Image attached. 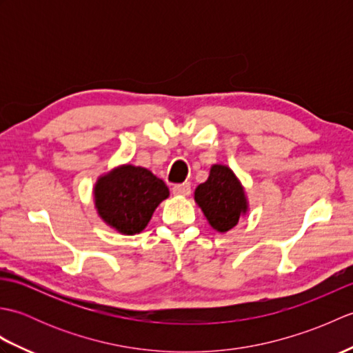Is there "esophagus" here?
<instances>
[{
	"label": "esophagus",
	"mask_w": 353,
	"mask_h": 353,
	"mask_svg": "<svg viewBox=\"0 0 353 353\" xmlns=\"http://www.w3.org/2000/svg\"><path fill=\"white\" fill-rule=\"evenodd\" d=\"M172 194H174V196H190V192H191V185L188 183V182H185V183H181V185H174L172 186Z\"/></svg>",
	"instance_id": "obj_1"
}]
</instances>
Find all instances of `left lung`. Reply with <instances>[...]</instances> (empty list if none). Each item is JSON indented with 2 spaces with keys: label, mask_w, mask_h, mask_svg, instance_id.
I'll use <instances>...</instances> for the list:
<instances>
[{
  "label": "left lung",
  "mask_w": 353,
  "mask_h": 353,
  "mask_svg": "<svg viewBox=\"0 0 353 353\" xmlns=\"http://www.w3.org/2000/svg\"><path fill=\"white\" fill-rule=\"evenodd\" d=\"M194 200L211 228L220 234L234 229L249 211L244 186L235 172L221 163L212 165L208 181L194 191Z\"/></svg>",
  "instance_id": "1"
}]
</instances>
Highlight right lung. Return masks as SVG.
I'll list each match as a JSON object with an SVG mask.
<instances>
[{"label":"right lung","mask_w":353,"mask_h":353,"mask_svg":"<svg viewBox=\"0 0 353 353\" xmlns=\"http://www.w3.org/2000/svg\"><path fill=\"white\" fill-rule=\"evenodd\" d=\"M168 186L144 167L119 165L97 179L94 201L100 219L123 235L145 229L154 209L168 199Z\"/></svg>","instance_id":"add662e5"}]
</instances>
